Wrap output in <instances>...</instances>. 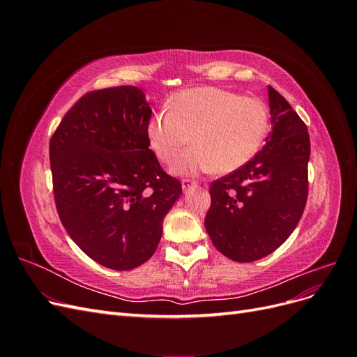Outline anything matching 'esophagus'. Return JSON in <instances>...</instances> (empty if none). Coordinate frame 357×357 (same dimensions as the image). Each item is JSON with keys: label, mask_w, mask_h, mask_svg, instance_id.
Returning a JSON list of instances; mask_svg holds the SVG:
<instances>
[{"label": "esophagus", "mask_w": 357, "mask_h": 357, "mask_svg": "<svg viewBox=\"0 0 357 357\" xmlns=\"http://www.w3.org/2000/svg\"><path fill=\"white\" fill-rule=\"evenodd\" d=\"M195 186H197V181H192V180H188V178L181 180V188H183V190H189V189L195 188Z\"/></svg>", "instance_id": "34e87169"}]
</instances>
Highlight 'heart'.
<instances>
[{"label": "heart", "instance_id": "heart-1", "mask_svg": "<svg viewBox=\"0 0 357 357\" xmlns=\"http://www.w3.org/2000/svg\"><path fill=\"white\" fill-rule=\"evenodd\" d=\"M269 128V113L262 100L201 86L176 93L168 109L147 122V138L155 155L172 164L181 176L218 169L232 172L250 162L261 150Z\"/></svg>", "mask_w": 357, "mask_h": 357}]
</instances>
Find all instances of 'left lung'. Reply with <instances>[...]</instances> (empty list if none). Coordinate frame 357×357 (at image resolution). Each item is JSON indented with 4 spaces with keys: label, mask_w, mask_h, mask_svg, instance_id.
Returning a JSON list of instances; mask_svg holds the SVG:
<instances>
[{
    "label": "left lung",
    "mask_w": 357,
    "mask_h": 357,
    "mask_svg": "<svg viewBox=\"0 0 357 357\" xmlns=\"http://www.w3.org/2000/svg\"><path fill=\"white\" fill-rule=\"evenodd\" d=\"M273 129L247 164L211 183L205 229L218 250L235 262L273 253L294 232L308 195L307 125L268 86Z\"/></svg>",
    "instance_id": "left-lung-1"
}]
</instances>
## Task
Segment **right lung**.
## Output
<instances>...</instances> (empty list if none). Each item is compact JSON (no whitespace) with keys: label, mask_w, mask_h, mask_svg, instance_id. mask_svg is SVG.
<instances>
[{"label":"right lung","mask_w":357,"mask_h":357,"mask_svg":"<svg viewBox=\"0 0 357 357\" xmlns=\"http://www.w3.org/2000/svg\"><path fill=\"white\" fill-rule=\"evenodd\" d=\"M152 116L135 86L83 95L50 138L49 156L59 219L95 262L128 271L153 256L181 183L149 149Z\"/></svg>","instance_id":"right-lung-1"}]
</instances>
